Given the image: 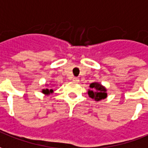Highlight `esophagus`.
<instances>
[{"label":"esophagus","mask_w":148,"mask_h":148,"mask_svg":"<svg viewBox=\"0 0 148 148\" xmlns=\"http://www.w3.org/2000/svg\"><path fill=\"white\" fill-rule=\"evenodd\" d=\"M72 80L74 81V82H79V78H77V77H73L72 78Z\"/></svg>","instance_id":"esophagus-1"}]
</instances>
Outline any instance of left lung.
<instances>
[{
  "mask_svg": "<svg viewBox=\"0 0 148 148\" xmlns=\"http://www.w3.org/2000/svg\"><path fill=\"white\" fill-rule=\"evenodd\" d=\"M89 87L91 88V90H88V94L91 98L94 99L97 101L105 99L107 97L106 89L101 84L94 82L90 84Z\"/></svg>",
  "mask_w": 148,
  "mask_h": 148,
  "instance_id": "8db88e82",
  "label": "left lung"
}]
</instances>
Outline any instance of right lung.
<instances>
[{"label": "right lung", "mask_w": 148, "mask_h": 148, "mask_svg": "<svg viewBox=\"0 0 148 148\" xmlns=\"http://www.w3.org/2000/svg\"><path fill=\"white\" fill-rule=\"evenodd\" d=\"M42 92H43L44 94H47V95H48L50 93H52L53 90L52 89H50V90H49L48 88H46V89H42Z\"/></svg>", "instance_id": "add662e5"}]
</instances>
